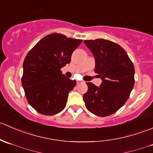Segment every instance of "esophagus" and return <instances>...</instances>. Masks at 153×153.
I'll list each match as a JSON object with an SVG mask.
<instances>
[{
	"instance_id": "esophagus-1",
	"label": "esophagus",
	"mask_w": 153,
	"mask_h": 153,
	"mask_svg": "<svg viewBox=\"0 0 153 153\" xmlns=\"http://www.w3.org/2000/svg\"><path fill=\"white\" fill-rule=\"evenodd\" d=\"M81 83H84V81H77V84H81Z\"/></svg>"
}]
</instances>
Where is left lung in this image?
<instances>
[{
    "label": "left lung",
    "instance_id": "1",
    "mask_svg": "<svg viewBox=\"0 0 153 153\" xmlns=\"http://www.w3.org/2000/svg\"><path fill=\"white\" fill-rule=\"evenodd\" d=\"M95 60V72L102 79L99 87L87 82L84 94L86 109L105 117L116 112L127 101L135 84V69L126 51L109 40H85Z\"/></svg>",
    "mask_w": 153,
    "mask_h": 153
}]
</instances>
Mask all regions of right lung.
<instances>
[{"label":"right lung","instance_id":"obj_1","mask_svg":"<svg viewBox=\"0 0 153 153\" xmlns=\"http://www.w3.org/2000/svg\"><path fill=\"white\" fill-rule=\"evenodd\" d=\"M82 41L52 33L27 53L21 83L27 101L38 112L53 115L65 108L76 81L66 78L61 69L70 63L72 52Z\"/></svg>","mask_w":153,"mask_h":153}]
</instances>
